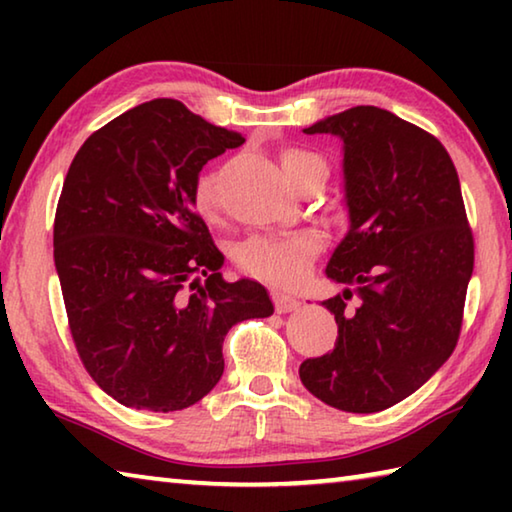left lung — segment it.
<instances>
[{"instance_id":"1","label":"left lung","mask_w":512,"mask_h":512,"mask_svg":"<svg viewBox=\"0 0 512 512\" xmlns=\"http://www.w3.org/2000/svg\"><path fill=\"white\" fill-rule=\"evenodd\" d=\"M244 137L153 99L92 133L58 198L54 259L69 332L112 400L180 411L219 384L232 325L273 314L255 280L230 282L201 214L198 173Z\"/></svg>"}]
</instances>
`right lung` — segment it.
<instances>
[{
    "instance_id": "obj_1",
    "label": "right lung",
    "mask_w": 512,
    "mask_h": 512,
    "mask_svg": "<svg viewBox=\"0 0 512 512\" xmlns=\"http://www.w3.org/2000/svg\"><path fill=\"white\" fill-rule=\"evenodd\" d=\"M343 142L348 235L327 264L334 350L300 379L334 409L377 413L418 391L461 336L474 239L452 158L431 133L375 106L305 128Z\"/></svg>"
}]
</instances>
